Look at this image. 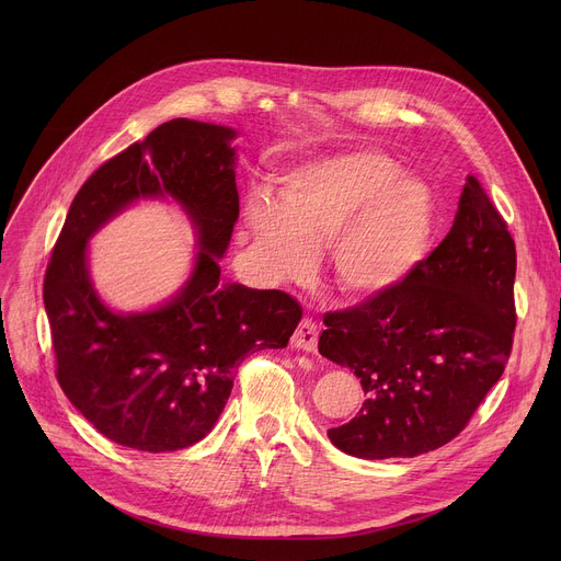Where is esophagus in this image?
Masks as SVG:
<instances>
[{"label": "esophagus", "instance_id": "34e87169", "mask_svg": "<svg viewBox=\"0 0 561 561\" xmlns=\"http://www.w3.org/2000/svg\"><path fill=\"white\" fill-rule=\"evenodd\" d=\"M317 337H319V329L317 324L312 322L310 317H304L301 322L297 324L293 337H290V344L295 348H301V351H308V353H314L317 351Z\"/></svg>", "mask_w": 561, "mask_h": 561}]
</instances>
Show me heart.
I'll list each match as a JSON object with an SVG mask.
<instances>
[{
    "mask_svg": "<svg viewBox=\"0 0 561 561\" xmlns=\"http://www.w3.org/2000/svg\"><path fill=\"white\" fill-rule=\"evenodd\" d=\"M279 206L253 195L247 224L266 266L301 279L312 247L329 244L337 286L375 297L402 284L424 260L435 221L431 188L399 173L377 150H346L308 162L282 180Z\"/></svg>",
    "mask_w": 561,
    "mask_h": 561,
    "instance_id": "obj_1",
    "label": "heart"
}]
</instances>
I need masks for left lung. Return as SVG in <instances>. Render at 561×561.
I'll return each instance as SVG.
<instances>
[{
    "mask_svg": "<svg viewBox=\"0 0 561 561\" xmlns=\"http://www.w3.org/2000/svg\"><path fill=\"white\" fill-rule=\"evenodd\" d=\"M515 242L466 178L442 244L388 293L324 314L319 353L366 392L331 442L362 459L415 457L455 439L500 381L515 333Z\"/></svg>",
    "mask_w": 561,
    "mask_h": 561,
    "instance_id": "1",
    "label": "left lung"
}]
</instances>
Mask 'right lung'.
Masks as SVG:
<instances>
[{"mask_svg": "<svg viewBox=\"0 0 561 561\" xmlns=\"http://www.w3.org/2000/svg\"><path fill=\"white\" fill-rule=\"evenodd\" d=\"M232 128L171 119L104 162L75 195L44 275L55 377L102 435L146 453L197 444L219 420L237 364L284 348L301 306L282 290L221 279L239 217ZM171 194L198 226L190 284L167 307L117 316L94 295L88 237L139 196Z\"/></svg>", "mask_w": 561, "mask_h": 561, "instance_id": "add662e5", "label": "right lung"}]
</instances>
